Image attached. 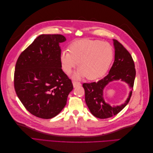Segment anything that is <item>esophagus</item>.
<instances>
[{"label":"esophagus","instance_id":"34e87169","mask_svg":"<svg viewBox=\"0 0 153 153\" xmlns=\"http://www.w3.org/2000/svg\"><path fill=\"white\" fill-rule=\"evenodd\" d=\"M73 87L75 88L78 86H80L81 85V84L79 82H73Z\"/></svg>","mask_w":153,"mask_h":153}]
</instances>
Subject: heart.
I'll return each instance as SVG.
<instances>
[{
    "mask_svg": "<svg viewBox=\"0 0 153 153\" xmlns=\"http://www.w3.org/2000/svg\"><path fill=\"white\" fill-rule=\"evenodd\" d=\"M67 50L60 54V63L64 72L69 75L77 66L80 68L73 74L76 80L87 76L89 80H95L107 72L112 63L114 51L107 42L99 40L84 39L73 43Z\"/></svg>",
    "mask_w": 153,
    "mask_h": 153,
    "instance_id": "1",
    "label": "heart"
}]
</instances>
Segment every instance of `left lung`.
<instances>
[{"label":"left lung","instance_id":"obj_1","mask_svg":"<svg viewBox=\"0 0 153 153\" xmlns=\"http://www.w3.org/2000/svg\"><path fill=\"white\" fill-rule=\"evenodd\" d=\"M113 44L115 50L114 62L108 75L97 82L83 84L88 108L94 116L100 119L109 118L117 115L127 105L131 96L136 75L135 64L130 53L117 40L113 39ZM118 80L126 82L131 91L124 104L111 106L105 101L103 91L110 82Z\"/></svg>","mask_w":153,"mask_h":153}]
</instances>
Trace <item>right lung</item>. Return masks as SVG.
Returning a JSON list of instances; mask_svg holds the SVG:
<instances>
[{"mask_svg":"<svg viewBox=\"0 0 153 153\" xmlns=\"http://www.w3.org/2000/svg\"><path fill=\"white\" fill-rule=\"evenodd\" d=\"M61 34H41L23 52L15 66L14 84L18 98L35 116L48 119L66 105L73 86L60 63Z\"/></svg>","mask_w":153,"mask_h":153,"instance_id":"obj_1","label":"right lung"}]
</instances>
